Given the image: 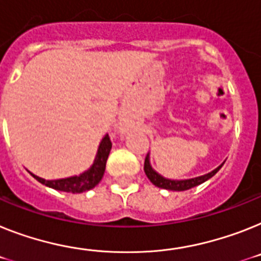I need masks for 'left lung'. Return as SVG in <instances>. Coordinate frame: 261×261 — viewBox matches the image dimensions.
Instances as JSON below:
<instances>
[{"mask_svg": "<svg viewBox=\"0 0 261 261\" xmlns=\"http://www.w3.org/2000/svg\"><path fill=\"white\" fill-rule=\"evenodd\" d=\"M223 166V164H222ZM222 166H219L218 168H215L214 171H211L210 174L203 175V176H199V178L194 179H187V180H170V179H166L163 176L155 172L150 166V161H148V155L144 159V172L147 175V178L150 179V181L152 185H155L156 187L164 188V190H170V191H186V190H190V188H194L196 186L204 183L205 180H208L210 178H212L216 172L222 168Z\"/></svg>", "mask_w": 261, "mask_h": 261, "instance_id": "8db88e82", "label": "left lung"}]
</instances>
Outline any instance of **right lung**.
I'll return each mask as SVG.
<instances>
[{"mask_svg":"<svg viewBox=\"0 0 261 261\" xmlns=\"http://www.w3.org/2000/svg\"><path fill=\"white\" fill-rule=\"evenodd\" d=\"M111 150V141L110 137H106L102 139L98 148V154L94 164L87 170L86 172L81 174L80 176H71V178L66 179H58V180H45L42 178H38L36 175H33L39 183L47 186L50 188L58 190V191L65 192H73V194H80V192H85L87 190H91L93 187L98 185L105 174V168H106V162L109 154Z\"/></svg>","mask_w":261,"mask_h":261,"instance_id":"1","label":"right lung"}]
</instances>
